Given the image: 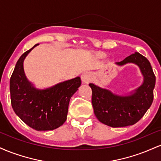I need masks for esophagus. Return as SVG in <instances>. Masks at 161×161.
Returning a JSON list of instances; mask_svg holds the SVG:
<instances>
[{
  "mask_svg": "<svg viewBox=\"0 0 161 161\" xmlns=\"http://www.w3.org/2000/svg\"><path fill=\"white\" fill-rule=\"evenodd\" d=\"M92 75L91 74V73L89 72H86L82 75V81L83 83H86V84H88L92 81Z\"/></svg>",
  "mask_w": 161,
  "mask_h": 161,
  "instance_id": "esophagus-1",
  "label": "esophagus"
}]
</instances>
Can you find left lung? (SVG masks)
Returning <instances> with one entry per match:
<instances>
[{
	"label": "left lung",
	"instance_id": "left-lung-1",
	"mask_svg": "<svg viewBox=\"0 0 161 161\" xmlns=\"http://www.w3.org/2000/svg\"><path fill=\"white\" fill-rule=\"evenodd\" d=\"M135 64L139 66L144 82L130 95L121 96L90 83L94 113L101 123L114 127H124L136 123L148 110L154 99L156 78L150 62L138 52L132 53L120 62L119 66Z\"/></svg>",
	"mask_w": 161,
	"mask_h": 161
}]
</instances>
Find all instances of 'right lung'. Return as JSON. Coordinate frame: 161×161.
<instances>
[{
    "instance_id": "add662e5",
    "label": "right lung",
    "mask_w": 161,
    "mask_h": 161,
    "mask_svg": "<svg viewBox=\"0 0 161 161\" xmlns=\"http://www.w3.org/2000/svg\"><path fill=\"white\" fill-rule=\"evenodd\" d=\"M32 48L19 57L10 81V100L14 112L25 124L38 131L53 130L66 120L69 100L81 86L75 77L46 89H38L28 80L23 61Z\"/></svg>"
}]
</instances>
